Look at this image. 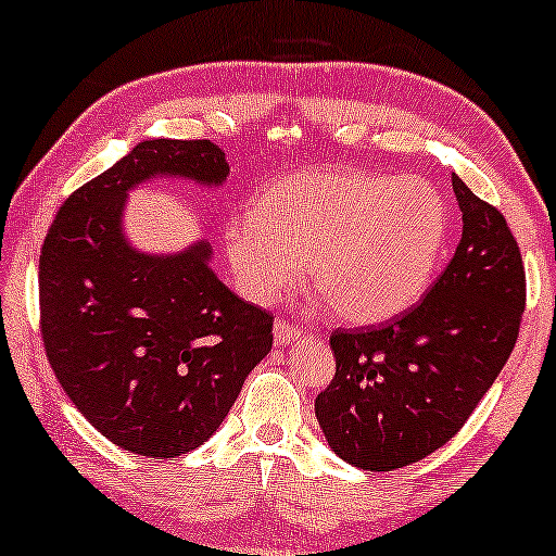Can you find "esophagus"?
I'll use <instances>...</instances> for the list:
<instances>
[{"label": "esophagus", "mask_w": 556, "mask_h": 556, "mask_svg": "<svg viewBox=\"0 0 556 556\" xmlns=\"http://www.w3.org/2000/svg\"><path fill=\"white\" fill-rule=\"evenodd\" d=\"M273 339H276L278 346H288V344H295V341L303 339V329H299V326L288 324V321H276V326H273Z\"/></svg>", "instance_id": "esophagus-1"}]
</instances>
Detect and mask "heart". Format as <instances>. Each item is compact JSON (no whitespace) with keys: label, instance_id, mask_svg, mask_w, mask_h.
<instances>
[{"label":"heart","instance_id":"heart-1","mask_svg":"<svg viewBox=\"0 0 556 556\" xmlns=\"http://www.w3.org/2000/svg\"><path fill=\"white\" fill-rule=\"evenodd\" d=\"M451 217L430 181L362 169H311L273 181L253 215L225 227L227 263L242 291L273 303L303 276L337 316L377 324L428 291Z\"/></svg>","mask_w":556,"mask_h":556}]
</instances>
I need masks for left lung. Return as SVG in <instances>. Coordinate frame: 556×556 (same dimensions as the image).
<instances>
[{"label": "left lung", "instance_id": "8db88e82", "mask_svg": "<svg viewBox=\"0 0 556 556\" xmlns=\"http://www.w3.org/2000/svg\"><path fill=\"white\" fill-rule=\"evenodd\" d=\"M463 238L425 299L369 329H337L316 420L341 460L394 470L443 447L504 369L527 276L506 217L453 174Z\"/></svg>", "mask_w": 556, "mask_h": 556}]
</instances>
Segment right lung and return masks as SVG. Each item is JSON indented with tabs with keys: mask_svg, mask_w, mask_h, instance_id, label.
Instances as JSON below:
<instances>
[{
	"mask_svg": "<svg viewBox=\"0 0 556 556\" xmlns=\"http://www.w3.org/2000/svg\"><path fill=\"white\" fill-rule=\"evenodd\" d=\"M207 139H149L67 197L40 255V331L80 415L128 453L177 458L219 428L273 346V316L210 268L207 240L174 255L136 250L124 204L154 177L219 187Z\"/></svg>",
	"mask_w": 556,
	"mask_h": 556,
	"instance_id": "add662e5",
	"label": "right lung"
}]
</instances>
